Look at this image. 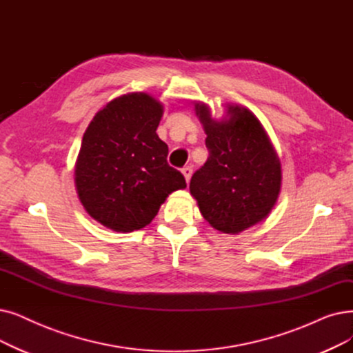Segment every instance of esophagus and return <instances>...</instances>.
Returning a JSON list of instances; mask_svg holds the SVG:
<instances>
[{
	"label": "esophagus",
	"mask_w": 353,
	"mask_h": 353,
	"mask_svg": "<svg viewBox=\"0 0 353 353\" xmlns=\"http://www.w3.org/2000/svg\"><path fill=\"white\" fill-rule=\"evenodd\" d=\"M181 173H183V176H185V179H186V181L189 183L190 181V177H192V173H193V170H192V167H185V168H183V170H181Z\"/></svg>",
	"instance_id": "esophagus-1"
}]
</instances>
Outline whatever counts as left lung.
Returning a JSON list of instances; mask_svg holds the SVG:
<instances>
[{
    "mask_svg": "<svg viewBox=\"0 0 353 353\" xmlns=\"http://www.w3.org/2000/svg\"><path fill=\"white\" fill-rule=\"evenodd\" d=\"M209 159L192 176L190 194L212 228L238 235L263 222L281 192V161L259 119L242 105L226 103L221 119L194 102Z\"/></svg>",
    "mask_w": 353,
    "mask_h": 353,
    "instance_id": "1",
    "label": "left lung"
}]
</instances>
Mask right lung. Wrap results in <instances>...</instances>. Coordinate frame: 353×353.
Instances as JSON below:
<instances>
[{"instance_id":"1","label":"right lung","mask_w":353,"mask_h":353,"mask_svg":"<svg viewBox=\"0 0 353 353\" xmlns=\"http://www.w3.org/2000/svg\"><path fill=\"white\" fill-rule=\"evenodd\" d=\"M164 106L145 92L121 95L95 114L74 163V188L90 218L115 232L151 223L186 180L167 164L157 135Z\"/></svg>"}]
</instances>
